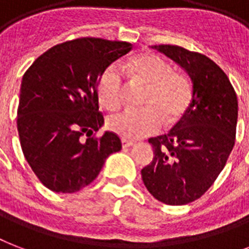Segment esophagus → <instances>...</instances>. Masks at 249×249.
<instances>
[{"mask_svg": "<svg viewBox=\"0 0 249 249\" xmlns=\"http://www.w3.org/2000/svg\"><path fill=\"white\" fill-rule=\"evenodd\" d=\"M121 142H123V147H132V146H134V142H133V141H128V140H123L121 141Z\"/></svg>", "mask_w": 249, "mask_h": 249, "instance_id": "34e87169", "label": "esophagus"}]
</instances>
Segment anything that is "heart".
Segmentation results:
<instances>
[{"label": "heart", "instance_id": "b5f03b06", "mask_svg": "<svg viewBox=\"0 0 249 249\" xmlns=\"http://www.w3.org/2000/svg\"><path fill=\"white\" fill-rule=\"evenodd\" d=\"M126 71L133 79L148 85L143 109H125L108 119V128L123 138H142L152 134L163 124L177 123L191 102V86L161 56L141 53L126 62ZM123 75L116 64L102 72L97 83L98 101L106 109L113 111L123 102Z\"/></svg>", "mask_w": 249, "mask_h": 249}]
</instances>
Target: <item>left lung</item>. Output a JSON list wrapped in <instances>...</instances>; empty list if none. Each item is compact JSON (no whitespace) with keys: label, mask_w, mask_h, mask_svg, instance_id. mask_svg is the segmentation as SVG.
<instances>
[{"label":"left lung","mask_w":249,"mask_h":249,"mask_svg":"<svg viewBox=\"0 0 249 249\" xmlns=\"http://www.w3.org/2000/svg\"><path fill=\"white\" fill-rule=\"evenodd\" d=\"M152 48L187 72L193 95L170 132L148 140L154 159L141 174L155 199L168 205L189 204L213 185L232 151L238 98L226 73L208 56L176 45Z\"/></svg>","instance_id":"left-lung-1"}]
</instances>
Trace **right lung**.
<instances>
[{
    "label": "right lung",
    "mask_w": 249,
    "mask_h": 249,
    "mask_svg": "<svg viewBox=\"0 0 249 249\" xmlns=\"http://www.w3.org/2000/svg\"><path fill=\"white\" fill-rule=\"evenodd\" d=\"M132 44L84 37L55 45L23 76L18 132L25 160L54 193L79 191L97 178L106 159L121 150L117 134L99 130L97 83Z\"/></svg>",
    "instance_id": "add662e5"
}]
</instances>
